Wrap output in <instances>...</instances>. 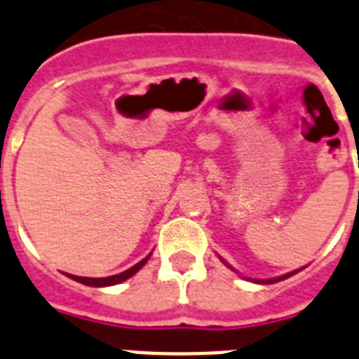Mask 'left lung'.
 <instances>
[{
    "instance_id": "left-lung-1",
    "label": "left lung",
    "mask_w": 359,
    "mask_h": 359,
    "mask_svg": "<svg viewBox=\"0 0 359 359\" xmlns=\"http://www.w3.org/2000/svg\"><path fill=\"white\" fill-rule=\"evenodd\" d=\"M294 273H298V269H297V271H291V273L284 275V277H278V278H269V280H257V282H262V284H273V282H278V280H284V278L291 277V275H294Z\"/></svg>"
}]
</instances>
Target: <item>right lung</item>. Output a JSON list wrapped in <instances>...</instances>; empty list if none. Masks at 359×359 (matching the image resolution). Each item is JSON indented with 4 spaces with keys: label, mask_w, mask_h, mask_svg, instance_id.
<instances>
[{
    "label": "right lung",
    "mask_w": 359,
    "mask_h": 359,
    "mask_svg": "<svg viewBox=\"0 0 359 359\" xmlns=\"http://www.w3.org/2000/svg\"><path fill=\"white\" fill-rule=\"evenodd\" d=\"M149 261V255L145 257L144 261H140L138 264H135L133 268L126 269V271H122V273L118 275H113V277H104V278H90V277H77V275H68L69 278H73V280L81 282V284H84V286H95V287H104V286H115V284H120V282L128 280L129 277H133V275L138 271V269L142 268V266L145 264V262Z\"/></svg>",
    "instance_id": "obj_1"
}]
</instances>
